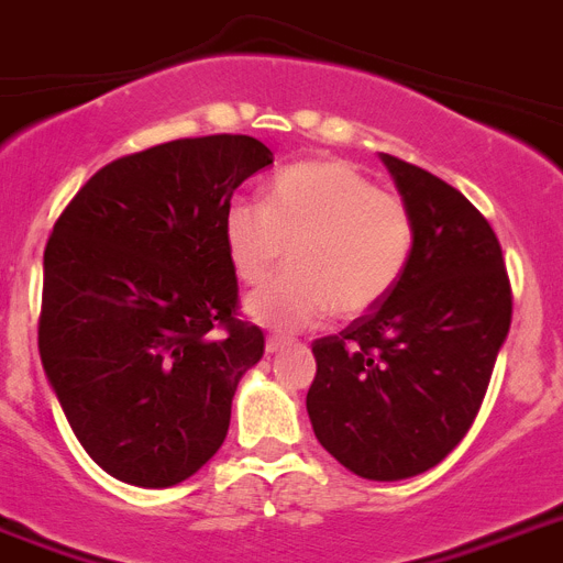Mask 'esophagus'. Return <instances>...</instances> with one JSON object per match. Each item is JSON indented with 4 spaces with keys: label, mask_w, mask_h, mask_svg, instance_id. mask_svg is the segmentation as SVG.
Instances as JSON below:
<instances>
[{
    "label": "esophagus",
    "mask_w": 563,
    "mask_h": 563,
    "mask_svg": "<svg viewBox=\"0 0 563 563\" xmlns=\"http://www.w3.org/2000/svg\"><path fill=\"white\" fill-rule=\"evenodd\" d=\"M287 344H290V339H285V335H267V353H278V350H285Z\"/></svg>",
    "instance_id": "1"
}]
</instances>
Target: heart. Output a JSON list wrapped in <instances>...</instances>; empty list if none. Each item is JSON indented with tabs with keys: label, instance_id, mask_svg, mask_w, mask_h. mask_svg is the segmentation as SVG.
<instances>
[{
	"label": "heart",
	"instance_id": "b5f03b06",
	"mask_svg": "<svg viewBox=\"0 0 563 563\" xmlns=\"http://www.w3.org/2000/svg\"><path fill=\"white\" fill-rule=\"evenodd\" d=\"M224 247L239 282L262 285L292 247V271L247 299V313L276 330H301L333 310L358 319L382 305L410 267L416 222L405 201L339 158L278 170L264 201L224 210Z\"/></svg>",
	"mask_w": 563,
	"mask_h": 563
}]
</instances>
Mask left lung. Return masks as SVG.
I'll return each mask as SVG.
<instances>
[{"mask_svg": "<svg viewBox=\"0 0 563 563\" xmlns=\"http://www.w3.org/2000/svg\"><path fill=\"white\" fill-rule=\"evenodd\" d=\"M416 222L396 290L313 341L307 412L316 439L369 482L435 467L482 410L510 333L512 287L496 230L444 179L382 153Z\"/></svg>", "mask_w": 563, "mask_h": 563, "instance_id": "8db88e82", "label": "left lung"}]
</instances>
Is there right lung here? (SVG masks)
<instances>
[{
    "instance_id": "add662e5",
    "label": "right lung",
    "mask_w": 563,
    "mask_h": 563,
    "mask_svg": "<svg viewBox=\"0 0 563 563\" xmlns=\"http://www.w3.org/2000/svg\"><path fill=\"white\" fill-rule=\"evenodd\" d=\"M267 165L253 136L176 139L96 170L53 224L42 367L79 444L119 482L173 487L228 435L264 333L239 319L222 222Z\"/></svg>"
}]
</instances>
